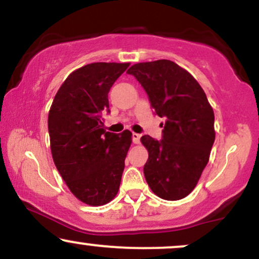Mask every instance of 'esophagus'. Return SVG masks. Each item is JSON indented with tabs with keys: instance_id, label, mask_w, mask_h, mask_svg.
<instances>
[{
	"instance_id": "obj_1",
	"label": "esophagus",
	"mask_w": 259,
	"mask_h": 259,
	"mask_svg": "<svg viewBox=\"0 0 259 259\" xmlns=\"http://www.w3.org/2000/svg\"><path fill=\"white\" fill-rule=\"evenodd\" d=\"M140 138H141V135H140V134L134 133L133 134V142H134V144H139Z\"/></svg>"
}]
</instances>
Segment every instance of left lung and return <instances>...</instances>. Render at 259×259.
I'll return each mask as SVG.
<instances>
[{
	"instance_id": "left-lung-1",
	"label": "left lung",
	"mask_w": 259,
	"mask_h": 259,
	"mask_svg": "<svg viewBox=\"0 0 259 259\" xmlns=\"http://www.w3.org/2000/svg\"><path fill=\"white\" fill-rule=\"evenodd\" d=\"M127 74L147 92L157 115L165 118L162 141L141 138L148 152V186L163 200H181L191 194L209 160L215 139L212 106L197 80L168 59L136 63Z\"/></svg>"
}]
</instances>
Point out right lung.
Wrapping results in <instances>:
<instances>
[{
	"label": "right lung",
	"mask_w": 259,
	"mask_h": 259,
	"mask_svg": "<svg viewBox=\"0 0 259 259\" xmlns=\"http://www.w3.org/2000/svg\"><path fill=\"white\" fill-rule=\"evenodd\" d=\"M130 63L86 64L68 75L49 112L51 153L70 192L89 206L118 194L133 134L106 132L102 114L108 92Z\"/></svg>",
	"instance_id": "obj_1"
}]
</instances>
